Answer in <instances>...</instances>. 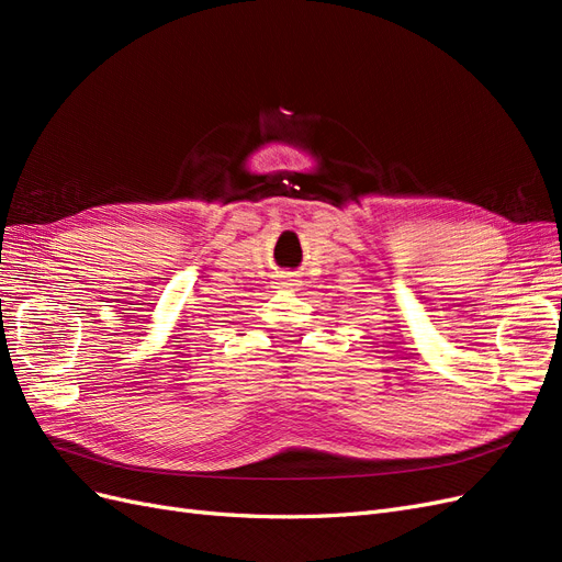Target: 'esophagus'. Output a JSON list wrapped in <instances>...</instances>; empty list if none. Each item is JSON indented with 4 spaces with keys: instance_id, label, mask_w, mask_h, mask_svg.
<instances>
[{
    "instance_id": "esophagus-1",
    "label": "esophagus",
    "mask_w": 562,
    "mask_h": 562,
    "mask_svg": "<svg viewBox=\"0 0 562 562\" xmlns=\"http://www.w3.org/2000/svg\"><path fill=\"white\" fill-rule=\"evenodd\" d=\"M293 281H297V279H295V274H283V279H281V285H295Z\"/></svg>"
}]
</instances>
